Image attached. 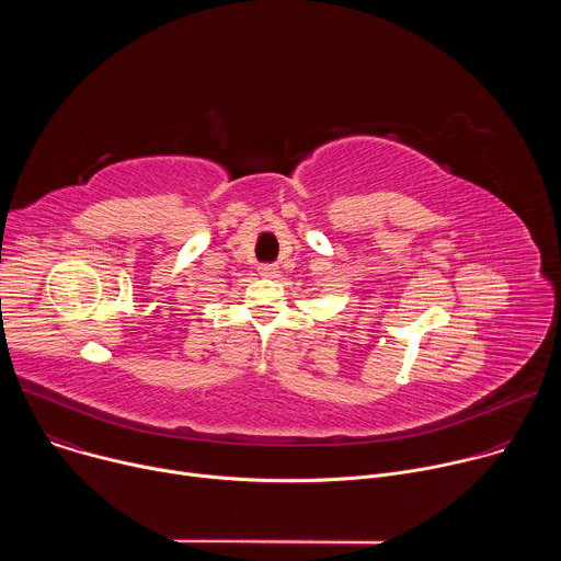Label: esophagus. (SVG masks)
I'll list each match as a JSON object with an SVG mask.
<instances>
[{
  "instance_id": "1",
  "label": "esophagus",
  "mask_w": 561,
  "mask_h": 561,
  "mask_svg": "<svg viewBox=\"0 0 561 561\" xmlns=\"http://www.w3.org/2000/svg\"><path fill=\"white\" fill-rule=\"evenodd\" d=\"M260 271H262L264 277H277L279 275V266L277 264H264Z\"/></svg>"
}]
</instances>
